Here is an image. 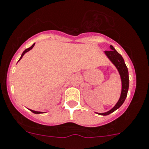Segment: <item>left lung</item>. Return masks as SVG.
<instances>
[{"mask_svg": "<svg viewBox=\"0 0 149 149\" xmlns=\"http://www.w3.org/2000/svg\"><path fill=\"white\" fill-rule=\"evenodd\" d=\"M110 48H111L110 51H105L104 53H105V56L108 57V60L111 61V63L116 67L119 72L121 78V81H122V91H121V95L119 100L113 108L105 113H97V114L102 115V116H106V115L113 113V111L121 107V105L124 103L127 96V92L129 89V73H128V69L125 64V60H124L122 56L115 49L113 46H110Z\"/></svg>", "mask_w": 149, "mask_h": 149, "instance_id": "1", "label": "left lung"}]
</instances>
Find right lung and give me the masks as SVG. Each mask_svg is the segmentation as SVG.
<instances>
[{
    "mask_svg": "<svg viewBox=\"0 0 149 149\" xmlns=\"http://www.w3.org/2000/svg\"><path fill=\"white\" fill-rule=\"evenodd\" d=\"M34 46H35V43H34V44H33V45L31 46V47H29L28 49H26L24 50V52H22V55H21V57H20V58H19V60H21L22 58V57H23V56H24V54H25V53H27V52H29V51H30V49H32L33 48V47H34ZM19 61H18V62H19ZM18 62H17V63H18ZM29 110H30V111H32V112H33V113H36V114H38V113H44V112H41V111H33V110H31V109H29Z\"/></svg>",
    "mask_w": 149,
    "mask_h": 149,
    "instance_id": "right-lung-1",
    "label": "right lung"
}]
</instances>
